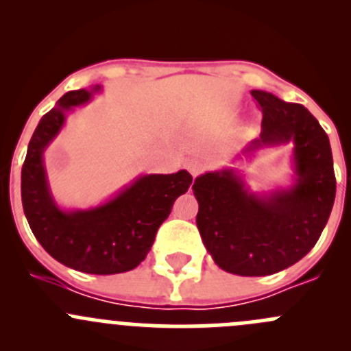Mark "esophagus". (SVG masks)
Returning a JSON list of instances; mask_svg holds the SVG:
<instances>
[{"label":"esophagus","instance_id":"34e87169","mask_svg":"<svg viewBox=\"0 0 351 351\" xmlns=\"http://www.w3.org/2000/svg\"><path fill=\"white\" fill-rule=\"evenodd\" d=\"M186 168L192 173V176H198L205 169V165L202 161H198V159H190V161L186 162Z\"/></svg>","mask_w":351,"mask_h":351}]
</instances>
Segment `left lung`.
<instances>
[{"label": "left lung", "instance_id": "left-lung-1", "mask_svg": "<svg viewBox=\"0 0 351 351\" xmlns=\"http://www.w3.org/2000/svg\"><path fill=\"white\" fill-rule=\"evenodd\" d=\"M263 120L261 144L295 143L297 183L267 200L247 195L231 171L207 173L193 183L197 228L222 270L261 277L284 270L306 256L319 239L336 195L328 134L300 104H287L267 91H251Z\"/></svg>", "mask_w": 351, "mask_h": 351}]
</instances>
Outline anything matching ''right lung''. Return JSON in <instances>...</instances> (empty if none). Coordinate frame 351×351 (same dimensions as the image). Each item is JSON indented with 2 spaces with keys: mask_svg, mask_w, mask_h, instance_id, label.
Segmentation results:
<instances>
[{
  "mask_svg": "<svg viewBox=\"0 0 351 351\" xmlns=\"http://www.w3.org/2000/svg\"><path fill=\"white\" fill-rule=\"evenodd\" d=\"M90 95L86 90L69 91L38 122L22 168L23 212L37 241L59 263L84 274H122L146 258L159 226L193 178L185 169L143 176L93 210H59L49 193L42 153L64 123L66 110L88 101Z\"/></svg>",
  "mask_w": 351,
  "mask_h": 351,
  "instance_id": "obj_1",
  "label": "right lung"
}]
</instances>
